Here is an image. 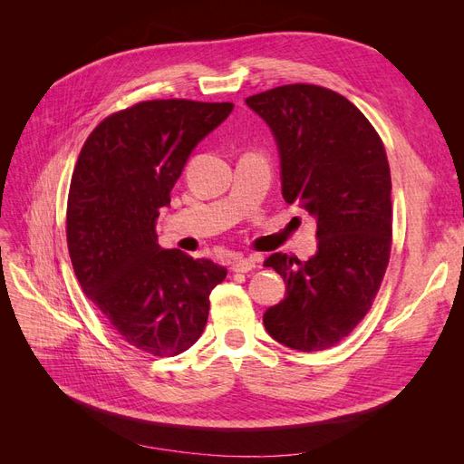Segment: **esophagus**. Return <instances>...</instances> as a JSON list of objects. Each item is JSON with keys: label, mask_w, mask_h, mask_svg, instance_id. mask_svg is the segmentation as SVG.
<instances>
[{"label": "esophagus", "mask_w": 464, "mask_h": 464, "mask_svg": "<svg viewBox=\"0 0 464 464\" xmlns=\"http://www.w3.org/2000/svg\"><path fill=\"white\" fill-rule=\"evenodd\" d=\"M256 265H257V259L256 257H234L232 259V263H230V269L234 271V273H247V271H251V269H256Z\"/></svg>", "instance_id": "obj_1"}]
</instances>
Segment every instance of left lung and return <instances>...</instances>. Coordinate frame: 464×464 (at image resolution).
<instances>
[{"instance_id":"1","label":"left lung","mask_w":464,"mask_h":464,"mask_svg":"<svg viewBox=\"0 0 464 464\" xmlns=\"http://www.w3.org/2000/svg\"><path fill=\"white\" fill-rule=\"evenodd\" d=\"M269 125L280 186L317 222V251L298 261L273 254L265 266L286 296L263 314L273 339L302 353L334 346L372 307L391 254V172L382 139L339 92L285 85L246 98Z\"/></svg>"}]
</instances>
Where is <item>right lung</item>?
Masks as SVG:
<instances>
[{
	"instance_id": "add662e5",
	"label": "right lung",
	"mask_w": 464,
	"mask_h": 464,
	"mask_svg": "<svg viewBox=\"0 0 464 464\" xmlns=\"http://www.w3.org/2000/svg\"><path fill=\"white\" fill-rule=\"evenodd\" d=\"M232 102L149 101L106 118L79 154L67 246L79 285L125 343L176 356L199 339L208 296L227 278L210 259L162 249L154 222L193 149Z\"/></svg>"
}]
</instances>
